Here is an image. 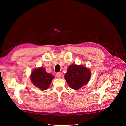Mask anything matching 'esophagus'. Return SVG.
Listing matches in <instances>:
<instances>
[{
	"label": "esophagus",
	"mask_w": 126,
	"mask_h": 126,
	"mask_svg": "<svg viewBox=\"0 0 126 126\" xmlns=\"http://www.w3.org/2000/svg\"><path fill=\"white\" fill-rule=\"evenodd\" d=\"M56 75H57V76L58 77H60L61 76H62V73H61L60 72L57 73V74H56Z\"/></svg>",
	"instance_id": "34e87169"
}]
</instances>
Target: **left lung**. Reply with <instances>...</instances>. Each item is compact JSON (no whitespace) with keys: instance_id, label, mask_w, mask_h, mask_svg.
<instances>
[{"instance_id":"obj_1","label":"left lung","mask_w":126,"mask_h":126,"mask_svg":"<svg viewBox=\"0 0 126 126\" xmlns=\"http://www.w3.org/2000/svg\"><path fill=\"white\" fill-rule=\"evenodd\" d=\"M91 77L89 69L81 65L71 64L68 68L64 75L67 83L74 90H79L87 84Z\"/></svg>"}]
</instances>
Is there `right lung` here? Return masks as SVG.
Returning <instances> with one entry per match:
<instances>
[{
    "instance_id": "obj_1",
    "label": "right lung",
    "mask_w": 126,
    "mask_h": 126,
    "mask_svg": "<svg viewBox=\"0 0 126 126\" xmlns=\"http://www.w3.org/2000/svg\"><path fill=\"white\" fill-rule=\"evenodd\" d=\"M53 78L52 75L47 73L43 67L34 69L30 76L33 84L42 91L49 88Z\"/></svg>"
}]
</instances>
